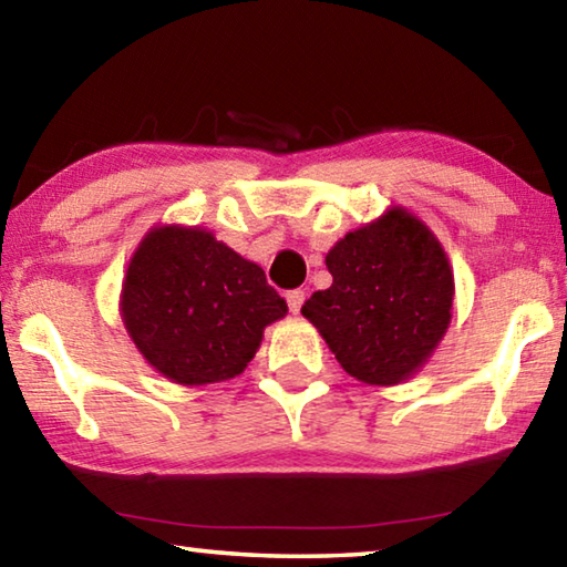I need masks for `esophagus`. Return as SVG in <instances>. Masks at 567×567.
<instances>
[{
  "label": "esophagus",
  "mask_w": 567,
  "mask_h": 567,
  "mask_svg": "<svg viewBox=\"0 0 567 567\" xmlns=\"http://www.w3.org/2000/svg\"><path fill=\"white\" fill-rule=\"evenodd\" d=\"M305 290H290L287 292V307H290V312H300V307L305 305Z\"/></svg>",
  "instance_id": "1"
}]
</instances>
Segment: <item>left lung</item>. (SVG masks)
<instances>
[{"label":"left lung","mask_w":567,"mask_h":567,"mask_svg":"<svg viewBox=\"0 0 567 567\" xmlns=\"http://www.w3.org/2000/svg\"><path fill=\"white\" fill-rule=\"evenodd\" d=\"M324 265L328 290L302 315L342 370L368 385H398L427 362L453 320L455 280L447 255L425 223L390 207L344 235Z\"/></svg>","instance_id":"1"}]
</instances>
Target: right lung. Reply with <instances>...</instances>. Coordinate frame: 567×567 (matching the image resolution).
Instances as JSON below:
<instances>
[{"instance_id":"1","label":"right lung","mask_w":567,"mask_h":567,"mask_svg":"<svg viewBox=\"0 0 567 567\" xmlns=\"http://www.w3.org/2000/svg\"><path fill=\"white\" fill-rule=\"evenodd\" d=\"M120 312L152 368L177 385L239 375L262 332L287 315L260 265L203 227L162 225L134 249Z\"/></svg>"}]
</instances>
